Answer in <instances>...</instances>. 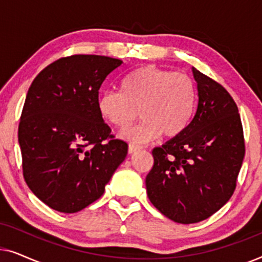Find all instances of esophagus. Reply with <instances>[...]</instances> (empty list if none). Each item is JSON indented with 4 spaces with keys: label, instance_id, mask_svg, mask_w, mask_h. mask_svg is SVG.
Returning a JSON list of instances; mask_svg holds the SVG:
<instances>
[{
    "label": "esophagus",
    "instance_id": "1",
    "mask_svg": "<svg viewBox=\"0 0 262 262\" xmlns=\"http://www.w3.org/2000/svg\"><path fill=\"white\" fill-rule=\"evenodd\" d=\"M138 150H141V146H138V145H134V144H130L128 145V154H135L136 151H138Z\"/></svg>",
    "mask_w": 262,
    "mask_h": 262
}]
</instances>
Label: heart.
<instances>
[{
  "mask_svg": "<svg viewBox=\"0 0 262 262\" xmlns=\"http://www.w3.org/2000/svg\"><path fill=\"white\" fill-rule=\"evenodd\" d=\"M196 105L195 84L187 74L145 66L128 73L120 92H105L98 99L100 116L124 130L137 119L143 121L124 131L121 137L135 144L151 142L162 134L175 138L186 130Z\"/></svg>",
  "mask_w": 262,
  "mask_h": 262,
  "instance_id": "obj_1",
  "label": "heart"
}]
</instances>
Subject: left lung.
Returning <instances> with one entry per match:
<instances>
[{
  "label": "left lung",
  "instance_id": "8db88e82",
  "mask_svg": "<svg viewBox=\"0 0 262 262\" xmlns=\"http://www.w3.org/2000/svg\"><path fill=\"white\" fill-rule=\"evenodd\" d=\"M198 107L178 137L152 150L146 193L161 213L181 224L198 223L231 198L245 157L241 117L223 85L192 68Z\"/></svg>",
  "mask_w": 262,
  "mask_h": 262
}]
</instances>
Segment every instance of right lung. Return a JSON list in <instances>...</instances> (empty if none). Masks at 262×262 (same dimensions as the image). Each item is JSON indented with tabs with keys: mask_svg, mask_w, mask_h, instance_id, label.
<instances>
[{
	"mask_svg": "<svg viewBox=\"0 0 262 262\" xmlns=\"http://www.w3.org/2000/svg\"><path fill=\"white\" fill-rule=\"evenodd\" d=\"M123 60L74 55L55 60L32 82L19 123L25 181L63 213L98 200L127 154L98 110L99 89Z\"/></svg>",
	"mask_w": 262,
	"mask_h": 262,
	"instance_id": "obj_1",
	"label": "right lung"
}]
</instances>
